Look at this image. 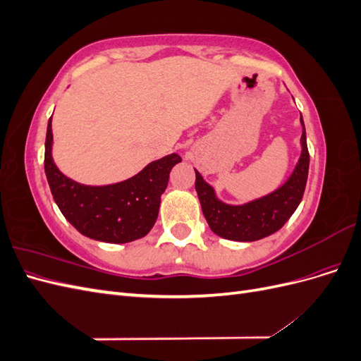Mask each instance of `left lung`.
<instances>
[{
    "label": "left lung",
    "instance_id": "left-lung-1",
    "mask_svg": "<svg viewBox=\"0 0 361 361\" xmlns=\"http://www.w3.org/2000/svg\"><path fill=\"white\" fill-rule=\"evenodd\" d=\"M301 155L289 179L264 197L244 204H227L216 197L215 190L195 170V191L211 231L224 239L251 243L276 233L297 209L307 183L309 150L301 117Z\"/></svg>",
    "mask_w": 361,
    "mask_h": 361
}]
</instances>
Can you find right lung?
I'll return each mask as SVG.
<instances>
[{
	"label": "right lung",
	"instance_id": "add662e5",
	"mask_svg": "<svg viewBox=\"0 0 361 361\" xmlns=\"http://www.w3.org/2000/svg\"><path fill=\"white\" fill-rule=\"evenodd\" d=\"M51 118L45 141V173L52 197L64 218L80 233L96 241L125 244L146 236L158 218L170 170L182 158L178 154L167 155L118 183L82 185L64 176L54 164Z\"/></svg>",
	"mask_w": 361,
	"mask_h": 361
}]
</instances>
